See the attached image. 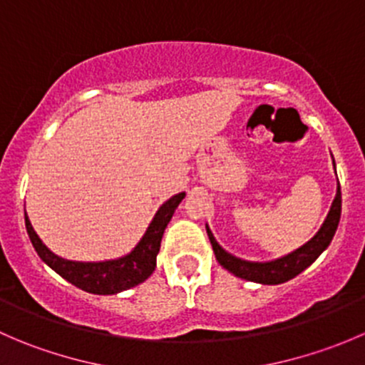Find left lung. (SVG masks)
<instances>
[{
	"instance_id": "left-lung-1",
	"label": "left lung",
	"mask_w": 365,
	"mask_h": 365,
	"mask_svg": "<svg viewBox=\"0 0 365 365\" xmlns=\"http://www.w3.org/2000/svg\"><path fill=\"white\" fill-rule=\"evenodd\" d=\"M339 219H341V187H339V182H337V194L336 197H334V203L330 206V212L329 215H327L323 226L319 227L318 233H316L307 244H304L300 249H297V251L289 252L288 256H282L274 261H267V263L245 261L224 251V249L217 244V240L213 238L212 231H210L208 226H206V233H208L210 244H212L217 261H219L226 270H230L231 274L237 275V277L240 279H245V281L259 282V284H281V282H286L289 281V279L297 277L300 272H304L309 264L314 263L316 257L329 247L334 235H336Z\"/></svg>"
}]
</instances>
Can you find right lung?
<instances>
[{
    "label": "right lung",
    "instance_id": "obj_1",
    "mask_svg": "<svg viewBox=\"0 0 365 365\" xmlns=\"http://www.w3.org/2000/svg\"><path fill=\"white\" fill-rule=\"evenodd\" d=\"M183 197H185V192H180L165 201L159 208V212L155 213L145 237L135 245L134 251L120 257V259L101 261V263H81V261H68L63 257H58L42 244L24 212L26 231H28L29 240H31L40 259L46 261L56 274L67 279L70 284L83 289V292L95 293V295H114V293L141 284L153 274L162 235H164V230L168 227L173 213L182 203Z\"/></svg>",
    "mask_w": 365,
    "mask_h": 365
}]
</instances>
